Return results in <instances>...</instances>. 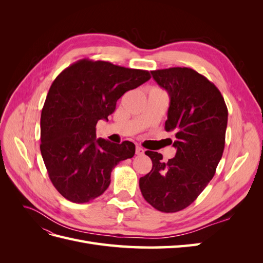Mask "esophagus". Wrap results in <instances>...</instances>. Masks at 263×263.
<instances>
[{
	"label": "esophagus",
	"mask_w": 263,
	"mask_h": 263,
	"mask_svg": "<svg viewBox=\"0 0 263 263\" xmlns=\"http://www.w3.org/2000/svg\"><path fill=\"white\" fill-rule=\"evenodd\" d=\"M145 154V150L144 149H142L141 147H136V155H138V156H142V155H144Z\"/></svg>",
	"instance_id": "34e87169"
}]
</instances>
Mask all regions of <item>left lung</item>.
I'll use <instances>...</instances> for the list:
<instances>
[{
  "label": "left lung",
  "instance_id": "left-lung-1",
  "mask_svg": "<svg viewBox=\"0 0 263 263\" xmlns=\"http://www.w3.org/2000/svg\"><path fill=\"white\" fill-rule=\"evenodd\" d=\"M151 74L169 94L164 129L176 136L177 154L164 162L161 154L146 151L153 169L139 179V187L153 208L176 213L192 204L216 172L225 148L228 109L215 84L193 69H161Z\"/></svg>",
  "mask_w": 263,
  "mask_h": 263
}]
</instances>
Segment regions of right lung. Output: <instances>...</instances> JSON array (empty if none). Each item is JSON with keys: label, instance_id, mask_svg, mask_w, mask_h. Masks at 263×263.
Here are the masks:
<instances>
[{"label": "right lung", "instance_id": "right-lung-1", "mask_svg": "<svg viewBox=\"0 0 263 263\" xmlns=\"http://www.w3.org/2000/svg\"><path fill=\"white\" fill-rule=\"evenodd\" d=\"M150 78L146 70L81 59L54 79L42 110L41 151L53 186L67 200L87 203L102 195L114 166L134 157L132 141L97 139L95 126Z\"/></svg>", "mask_w": 263, "mask_h": 263}]
</instances>
